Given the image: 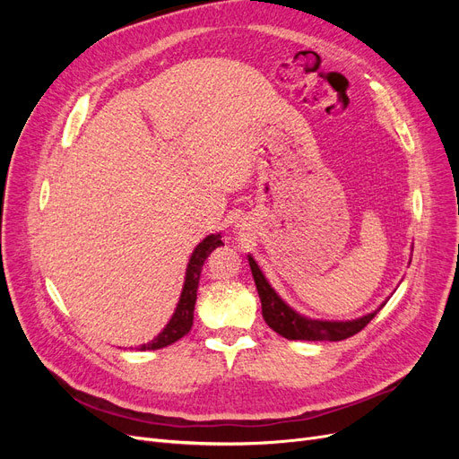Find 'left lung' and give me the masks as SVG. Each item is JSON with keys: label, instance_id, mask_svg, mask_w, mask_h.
Returning <instances> with one entry per match:
<instances>
[{"label": "left lung", "instance_id": "obj_1", "mask_svg": "<svg viewBox=\"0 0 459 459\" xmlns=\"http://www.w3.org/2000/svg\"><path fill=\"white\" fill-rule=\"evenodd\" d=\"M248 266H251L258 297L262 302V316L266 324L289 341H342L362 331L379 310H375L364 317L351 319V322H325V319H312L300 316L285 304V300L275 293L272 285L264 277L255 258L248 255Z\"/></svg>", "mask_w": 459, "mask_h": 459}]
</instances>
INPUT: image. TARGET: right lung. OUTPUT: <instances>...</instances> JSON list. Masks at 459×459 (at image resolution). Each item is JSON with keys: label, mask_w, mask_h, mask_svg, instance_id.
<instances>
[{"label": "right lung", "mask_w": 459, "mask_h": 459, "mask_svg": "<svg viewBox=\"0 0 459 459\" xmlns=\"http://www.w3.org/2000/svg\"><path fill=\"white\" fill-rule=\"evenodd\" d=\"M224 245L221 243V235L220 233H212L204 238L193 251L187 270H186V281H184V289H182V297H179V302L176 307V312L172 314L170 322L166 324V327L159 333V335L152 339L147 344H142L140 351H157V349H164L172 342H176L178 339H182L184 335H187L191 325H193V310H195V300H197V289H199V280H201V270L203 264L208 258L216 247Z\"/></svg>", "instance_id": "1"}]
</instances>
